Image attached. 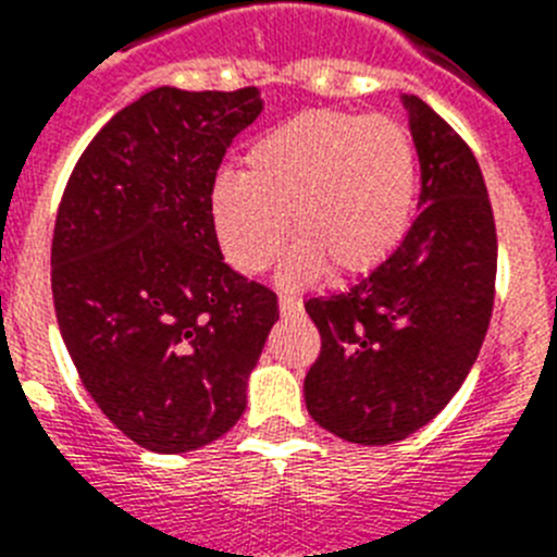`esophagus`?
Returning <instances> with one entry per match:
<instances>
[{
	"instance_id": "esophagus-1",
	"label": "esophagus",
	"mask_w": 557,
	"mask_h": 557,
	"mask_svg": "<svg viewBox=\"0 0 557 557\" xmlns=\"http://www.w3.org/2000/svg\"><path fill=\"white\" fill-rule=\"evenodd\" d=\"M278 309H282V314H298L301 312V301L293 298V295H282L278 298Z\"/></svg>"
}]
</instances>
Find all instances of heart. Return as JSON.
Segmentation results:
<instances>
[{"label": "heart", "mask_w": 557, "mask_h": 557, "mask_svg": "<svg viewBox=\"0 0 557 557\" xmlns=\"http://www.w3.org/2000/svg\"><path fill=\"white\" fill-rule=\"evenodd\" d=\"M418 195L410 131L393 116L314 108L256 136L243 175H220L211 220L228 262L262 273L295 239L282 284L362 275L405 239Z\"/></svg>", "instance_id": "1"}]
</instances>
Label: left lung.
<instances>
[{
	"mask_svg": "<svg viewBox=\"0 0 557 557\" xmlns=\"http://www.w3.org/2000/svg\"><path fill=\"white\" fill-rule=\"evenodd\" d=\"M401 102L421 161V214L351 289L304 304L323 339L304 379L309 416L362 446L405 441L449 405L494 309L496 225L480 164L424 100Z\"/></svg>",
	"mask_w": 557,
	"mask_h": 557,
	"instance_id": "obj_1",
	"label": "left lung"
}]
</instances>
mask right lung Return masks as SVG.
<instances>
[{
	"label": "right lung",
	"instance_id": "add662e5",
	"mask_svg": "<svg viewBox=\"0 0 557 557\" xmlns=\"http://www.w3.org/2000/svg\"><path fill=\"white\" fill-rule=\"evenodd\" d=\"M259 88H152L83 150L52 236L58 329L88 396L133 444L184 455L245 412L278 301L231 270L211 189Z\"/></svg>",
	"mask_w": 557,
	"mask_h": 557
}]
</instances>
